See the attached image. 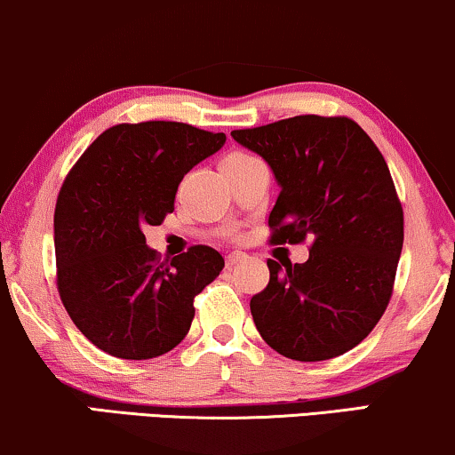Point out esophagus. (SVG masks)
<instances>
[{"label":"esophagus","instance_id":"1","mask_svg":"<svg viewBox=\"0 0 455 455\" xmlns=\"http://www.w3.org/2000/svg\"><path fill=\"white\" fill-rule=\"evenodd\" d=\"M242 259H244V254H242V252H229L228 257H226V265L228 267H234V265H238Z\"/></svg>","mask_w":455,"mask_h":455}]
</instances>
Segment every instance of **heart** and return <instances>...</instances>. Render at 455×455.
I'll use <instances>...</instances> for the list:
<instances>
[{
	"mask_svg": "<svg viewBox=\"0 0 455 455\" xmlns=\"http://www.w3.org/2000/svg\"><path fill=\"white\" fill-rule=\"evenodd\" d=\"M252 161H259L257 157H252V155H248V153H229V155H226V157H223V161H221V170L223 167H240V165H248V164H252Z\"/></svg>",
	"mask_w": 455,
	"mask_h": 455,
	"instance_id": "b5f03b06",
	"label": "heart"
}]
</instances>
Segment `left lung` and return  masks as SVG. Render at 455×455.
Returning <instances> with one entry per match:
<instances>
[{"mask_svg": "<svg viewBox=\"0 0 455 455\" xmlns=\"http://www.w3.org/2000/svg\"><path fill=\"white\" fill-rule=\"evenodd\" d=\"M269 164L279 196L271 242L313 240L307 263L269 259V283L252 296L260 338L285 358L339 356L387 308L403 244V211L371 136L347 117L296 116L234 130Z\"/></svg>", "mask_w": 455, "mask_h": 455, "instance_id": "left-lung-1", "label": "left lung"}]
</instances>
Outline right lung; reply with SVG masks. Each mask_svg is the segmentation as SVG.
<instances>
[{"label": "right lung", "mask_w": 455, "mask_h": 455, "mask_svg": "<svg viewBox=\"0 0 455 455\" xmlns=\"http://www.w3.org/2000/svg\"><path fill=\"white\" fill-rule=\"evenodd\" d=\"M223 145V132L190 124H120L68 173L53 217L58 290L74 325L99 350L147 360L186 338L195 296L226 263L209 246L159 263L142 228L172 213L186 173Z\"/></svg>", "instance_id": "right-lung-1"}]
</instances>
